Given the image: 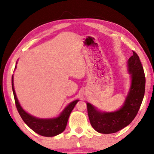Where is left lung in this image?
Masks as SVG:
<instances>
[{"label":"left lung","mask_w":154,"mask_h":154,"mask_svg":"<svg viewBox=\"0 0 154 154\" xmlns=\"http://www.w3.org/2000/svg\"><path fill=\"white\" fill-rule=\"evenodd\" d=\"M132 83L128 94L120 108L113 111H100L87 103L90 124L96 131L111 134L129 125L136 117L145 94V77L144 70L136 52L128 61Z\"/></svg>","instance_id":"8db88e82"}]
</instances>
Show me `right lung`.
<instances>
[{
    "mask_svg": "<svg viewBox=\"0 0 154 154\" xmlns=\"http://www.w3.org/2000/svg\"><path fill=\"white\" fill-rule=\"evenodd\" d=\"M12 89L14 92L15 105L18 113L27 126L35 131L36 133L43 137H54L62 133L66 128L68 119L72 109L79 100L72 101L69 105L65 107L62 113L58 116L53 118L43 119L32 116L26 112L20 106L14 87V76L11 78Z\"/></svg>",
    "mask_w": 154,
    "mask_h": 154,
    "instance_id": "add662e5",
    "label": "right lung"
}]
</instances>
